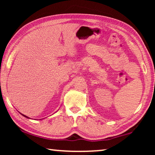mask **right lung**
Returning a JSON list of instances; mask_svg holds the SVG:
<instances>
[{
  "label": "right lung",
  "instance_id": "right-lung-1",
  "mask_svg": "<svg viewBox=\"0 0 155 155\" xmlns=\"http://www.w3.org/2000/svg\"><path fill=\"white\" fill-rule=\"evenodd\" d=\"M22 115H23V116H24V117H27V118H29V117H27V116H26V115H23V114H22Z\"/></svg>",
  "mask_w": 155,
  "mask_h": 155
}]
</instances>
